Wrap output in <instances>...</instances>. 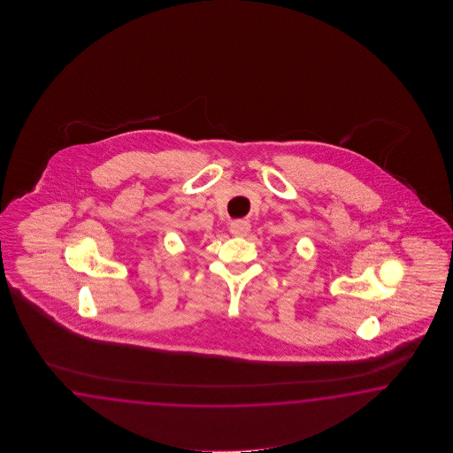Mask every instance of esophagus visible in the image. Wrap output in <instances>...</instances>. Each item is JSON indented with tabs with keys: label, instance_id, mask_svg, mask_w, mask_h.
Listing matches in <instances>:
<instances>
[{
	"label": "esophagus",
	"instance_id": "34e87169",
	"mask_svg": "<svg viewBox=\"0 0 453 453\" xmlns=\"http://www.w3.org/2000/svg\"><path fill=\"white\" fill-rule=\"evenodd\" d=\"M230 231L231 234H234V236H246L250 231V222H246V220L233 222L231 223Z\"/></svg>",
	"mask_w": 453,
	"mask_h": 453
}]
</instances>
